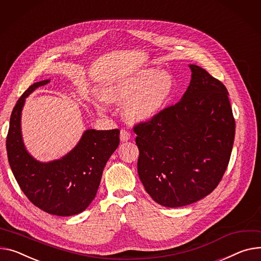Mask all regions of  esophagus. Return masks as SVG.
Listing matches in <instances>:
<instances>
[{
  "instance_id": "34e87169",
  "label": "esophagus",
  "mask_w": 261,
  "mask_h": 261,
  "mask_svg": "<svg viewBox=\"0 0 261 261\" xmlns=\"http://www.w3.org/2000/svg\"><path fill=\"white\" fill-rule=\"evenodd\" d=\"M130 136H131V134H130V132L128 130H126V129H121L120 130V141L121 142L129 141L130 140Z\"/></svg>"
}]
</instances>
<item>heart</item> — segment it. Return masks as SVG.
I'll return each mask as SVG.
<instances>
[{
	"label": "heart",
	"mask_w": 261,
	"mask_h": 261,
	"mask_svg": "<svg viewBox=\"0 0 261 261\" xmlns=\"http://www.w3.org/2000/svg\"><path fill=\"white\" fill-rule=\"evenodd\" d=\"M174 81L170 73L159 69H143L111 84L105 91L109 101L125 103V115L134 121L148 120L168 103Z\"/></svg>",
	"instance_id": "heart-1"
}]
</instances>
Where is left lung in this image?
<instances>
[{
    "mask_svg": "<svg viewBox=\"0 0 261 261\" xmlns=\"http://www.w3.org/2000/svg\"><path fill=\"white\" fill-rule=\"evenodd\" d=\"M181 99L133 127L138 176L154 201L177 207L213 192L228 168L235 136L225 86L199 66Z\"/></svg>",
    "mask_w": 261,
    "mask_h": 261,
    "instance_id": "1",
    "label": "left lung"
}]
</instances>
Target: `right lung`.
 <instances>
[{
	"label": "right lung",
	"mask_w": 261,
	"mask_h": 261,
	"mask_svg": "<svg viewBox=\"0 0 261 261\" xmlns=\"http://www.w3.org/2000/svg\"><path fill=\"white\" fill-rule=\"evenodd\" d=\"M48 83H34L16 101L6 137L8 162L23 193L34 205L49 214L71 216L86 210L94 199L102 170L119 145V130L89 129L63 159L36 161L22 141L21 112L25 98Z\"/></svg>",
	"instance_id": "obj_1"
}]
</instances>
